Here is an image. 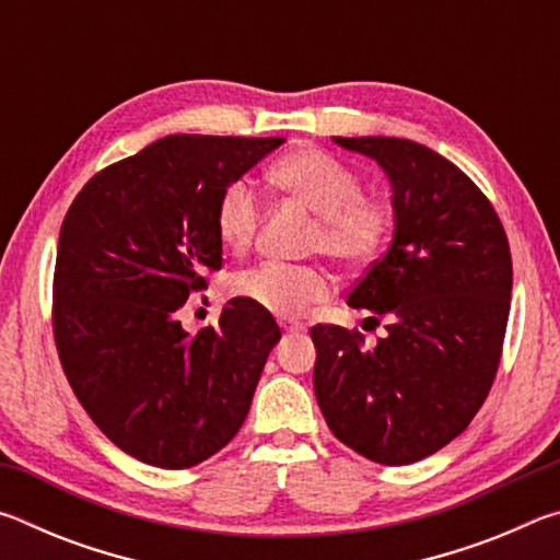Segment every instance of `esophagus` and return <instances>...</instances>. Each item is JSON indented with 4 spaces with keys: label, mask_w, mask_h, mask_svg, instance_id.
Masks as SVG:
<instances>
[{
    "label": "esophagus",
    "mask_w": 560,
    "mask_h": 560,
    "mask_svg": "<svg viewBox=\"0 0 560 560\" xmlns=\"http://www.w3.org/2000/svg\"><path fill=\"white\" fill-rule=\"evenodd\" d=\"M279 326H281L283 330H287V334H299V330L306 328V326H303L301 320H296V318H281Z\"/></svg>",
    "instance_id": "1"
}]
</instances>
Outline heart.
<instances>
[{
  "label": "heart",
  "instance_id": "b5f03b06",
  "mask_svg": "<svg viewBox=\"0 0 560 560\" xmlns=\"http://www.w3.org/2000/svg\"><path fill=\"white\" fill-rule=\"evenodd\" d=\"M273 185L291 200L318 217L311 236V252L346 267H358L375 259L390 236L395 207L383 195H365L363 177L336 155L308 148L279 160L271 170ZM261 222V197L246 179L222 189L214 207V230L226 249L244 254L254 242ZM234 291L246 301L277 316H299L311 303L330 293V279L324 269L311 264L261 261L234 277Z\"/></svg>",
  "mask_w": 560,
  "mask_h": 560
}]
</instances>
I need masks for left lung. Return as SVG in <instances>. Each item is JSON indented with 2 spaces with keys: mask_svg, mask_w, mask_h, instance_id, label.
Masks as SVG:
<instances>
[{
  "mask_svg": "<svg viewBox=\"0 0 560 560\" xmlns=\"http://www.w3.org/2000/svg\"><path fill=\"white\" fill-rule=\"evenodd\" d=\"M393 185L395 234L348 293L387 334L311 328L314 390L330 432L387 467L430 457L467 430L499 371L511 252L487 195L434 150L405 138H338Z\"/></svg>",
  "mask_w": 560,
  "mask_h": 560,
  "instance_id": "1",
  "label": "left lung"
}]
</instances>
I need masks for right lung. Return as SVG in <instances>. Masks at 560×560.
Returning a JSON list of instances; mask_svg holds the SVG:
<instances>
[{"label":"right lung","mask_w":560,"mask_h":560,"mask_svg":"<svg viewBox=\"0 0 560 560\" xmlns=\"http://www.w3.org/2000/svg\"><path fill=\"white\" fill-rule=\"evenodd\" d=\"M283 138L167 136L93 175L63 217L51 326L75 397L130 457L187 469L240 432L281 330L236 296L189 336L177 311L222 269V189Z\"/></svg>","instance_id":"1"}]
</instances>
